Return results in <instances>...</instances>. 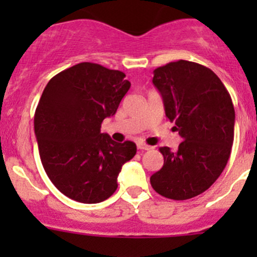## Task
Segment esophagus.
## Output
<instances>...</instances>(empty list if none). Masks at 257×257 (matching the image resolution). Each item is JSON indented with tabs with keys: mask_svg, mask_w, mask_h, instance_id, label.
Segmentation results:
<instances>
[{
	"mask_svg": "<svg viewBox=\"0 0 257 257\" xmlns=\"http://www.w3.org/2000/svg\"><path fill=\"white\" fill-rule=\"evenodd\" d=\"M137 148H138L139 150H149L150 149L149 145H147L144 143H137Z\"/></svg>",
	"mask_w": 257,
	"mask_h": 257,
	"instance_id": "obj_1",
	"label": "esophagus"
}]
</instances>
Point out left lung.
<instances>
[{
    "mask_svg": "<svg viewBox=\"0 0 257 257\" xmlns=\"http://www.w3.org/2000/svg\"><path fill=\"white\" fill-rule=\"evenodd\" d=\"M153 84L183 142L175 152L160 148L164 165L150 184L168 199H191L208 190L227 164L234 142L231 97L211 69L183 59L155 69Z\"/></svg>",
    "mask_w": 257,
    "mask_h": 257,
    "instance_id": "1",
    "label": "left lung"
}]
</instances>
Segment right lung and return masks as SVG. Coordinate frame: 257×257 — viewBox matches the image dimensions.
Returning <instances> with one entry per match:
<instances>
[{
    "instance_id": "right-lung-1",
    "label": "right lung",
    "mask_w": 257,
    "mask_h": 257,
    "mask_svg": "<svg viewBox=\"0 0 257 257\" xmlns=\"http://www.w3.org/2000/svg\"><path fill=\"white\" fill-rule=\"evenodd\" d=\"M120 71L83 62L56 74L35 113V134L49 180L69 199L104 201L118 188L124 163L137 153L133 142L116 143L100 133L131 82Z\"/></svg>"
}]
</instances>
